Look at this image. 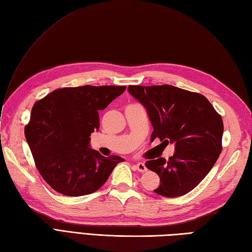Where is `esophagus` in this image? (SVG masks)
I'll list each match as a JSON object with an SVG mask.
<instances>
[{
  "label": "esophagus",
  "mask_w": 252,
  "mask_h": 252,
  "mask_svg": "<svg viewBox=\"0 0 252 252\" xmlns=\"http://www.w3.org/2000/svg\"><path fill=\"white\" fill-rule=\"evenodd\" d=\"M134 167H136V169L141 173H144L147 171V168L145 167V164L143 162H138V163L134 164Z\"/></svg>",
  "instance_id": "obj_1"
}]
</instances>
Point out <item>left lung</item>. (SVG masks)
<instances>
[{
	"instance_id": "1",
	"label": "left lung",
	"mask_w": 252,
	"mask_h": 252,
	"mask_svg": "<svg viewBox=\"0 0 252 252\" xmlns=\"http://www.w3.org/2000/svg\"><path fill=\"white\" fill-rule=\"evenodd\" d=\"M129 93L146 108L158 138L174 142L169 160L152 159L147 169L160 177L154 191L175 198L197 187L210 172L222 151L223 122L207 98L173 85H129Z\"/></svg>"
}]
</instances>
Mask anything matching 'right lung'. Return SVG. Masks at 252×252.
I'll use <instances>...</instances> for the list:
<instances>
[{"label":"right lung","instance_id":"obj_1","mask_svg":"<svg viewBox=\"0 0 252 252\" xmlns=\"http://www.w3.org/2000/svg\"><path fill=\"white\" fill-rule=\"evenodd\" d=\"M125 90V85L62 88L34 103L24 134L36 168L55 191L69 197L95 192L124 161L100 155L89 142L99 129L98 111Z\"/></svg>","mask_w":252,"mask_h":252}]
</instances>
